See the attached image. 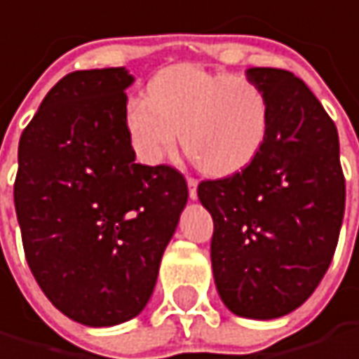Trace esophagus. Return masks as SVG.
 Returning <instances> with one entry per match:
<instances>
[{
  "label": "esophagus",
  "instance_id": "esophagus-1",
  "mask_svg": "<svg viewBox=\"0 0 359 359\" xmlns=\"http://www.w3.org/2000/svg\"><path fill=\"white\" fill-rule=\"evenodd\" d=\"M186 182H188V194H190V198L194 201V198L198 196V192H196V188H198V182H196L194 177H188Z\"/></svg>",
  "mask_w": 359,
  "mask_h": 359
}]
</instances>
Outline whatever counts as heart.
Returning a JSON list of instances; mask_svg holds the SVG:
<instances>
[{"label":"heart","mask_w":359,"mask_h":359,"mask_svg":"<svg viewBox=\"0 0 359 359\" xmlns=\"http://www.w3.org/2000/svg\"><path fill=\"white\" fill-rule=\"evenodd\" d=\"M126 126L137 154L161 163L182 130L186 154L209 175H229L245 167L269 133L264 93L245 78L211 74L192 65L161 72L148 99H133Z\"/></svg>","instance_id":"obj_1"}]
</instances>
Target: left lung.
Here are the masks:
<instances>
[{"label": "left lung", "mask_w": 359, "mask_h": 359, "mask_svg": "<svg viewBox=\"0 0 359 359\" xmlns=\"http://www.w3.org/2000/svg\"><path fill=\"white\" fill-rule=\"evenodd\" d=\"M269 103V133L252 163L198 184L213 217L211 269L235 316L275 320L326 275L345 213L339 133L309 86L285 69L252 67Z\"/></svg>", "instance_id": "obj_1"}]
</instances>
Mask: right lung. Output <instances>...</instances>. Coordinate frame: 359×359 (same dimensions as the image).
Here are the masks:
<instances>
[{
	"label": "right lung",
	"instance_id": "add662e5",
	"mask_svg": "<svg viewBox=\"0 0 359 359\" xmlns=\"http://www.w3.org/2000/svg\"><path fill=\"white\" fill-rule=\"evenodd\" d=\"M130 84L124 67L67 74L18 144L14 207L27 264L63 316L95 328L144 311L188 201L177 169L135 161Z\"/></svg>",
	"mask_w": 359,
	"mask_h": 359
}]
</instances>
